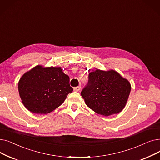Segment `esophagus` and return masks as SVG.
<instances>
[{
  "label": "esophagus",
  "instance_id": "34e87169",
  "mask_svg": "<svg viewBox=\"0 0 160 160\" xmlns=\"http://www.w3.org/2000/svg\"><path fill=\"white\" fill-rule=\"evenodd\" d=\"M81 89V86H76V87H74V90L75 92H79L80 90Z\"/></svg>",
  "mask_w": 160,
  "mask_h": 160
}]
</instances>
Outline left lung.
Wrapping results in <instances>:
<instances>
[{
	"instance_id": "obj_1",
	"label": "left lung",
	"mask_w": 160,
	"mask_h": 160,
	"mask_svg": "<svg viewBox=\"0 0 160 160\" xmlns=\"http://www.w3.org/2000/svg\"><path fill=\"white\" fill-rule=\"evenodd\" d=\"M131 92L129 81L115 71L97 69L90 72L81 95L86 105L96 113L108 116L123 109Z\"/></svg>"
}]
</instances>
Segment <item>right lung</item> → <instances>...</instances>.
Instances as JSON below:
<instances>
[{"instance_id":"add662e5","label":"right lung","mask_w":160,"mask_h":160,"mask_svg":"<svg viewBox=\"0 0 160 160\" xmlns=\"http://www.w3.org/2000/svg\"><path fill=\"white\" fill-rule=\"evenodd\" d=\"M24 106L31 112L48 114L63 103L73 91L68 76L61 67L37 65L25 73L18 83Z\"/></svg>"}]
</instances>
